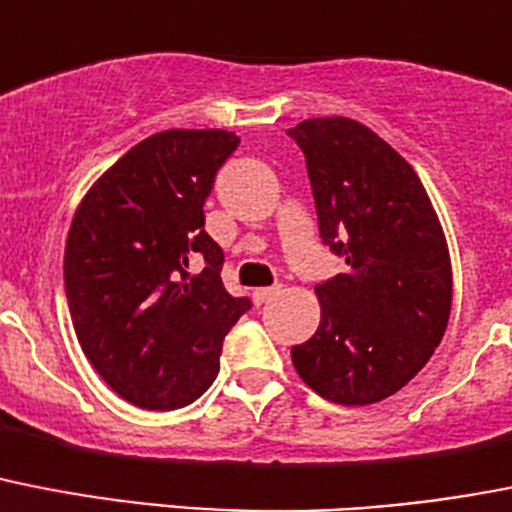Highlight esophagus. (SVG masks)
I'll use <instances>...</instances> for the list:
<instances>
[{
  "label": "esophagus",
  "instance_id": "obj_1",
  "mask_svg": "<svg viewBox=\"0 0 512 512\" xmlns=\"http://www.w3.org/2000/svg\"><path fill=\"white\" fill-rule=\"evenodd\" d=\"M277 292H279V287H259V290H253V303L264 305L266 300H272Z\"/></svg>",
  "mask_w": 512,
  "mask_h": 512
}]
</instances>
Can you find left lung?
I'll use <instances>...</instances> for the list:
<instances>
[{"label":"left lung","instance_id":"8db88e82","mask_svg":"<svg viewBox=\"0 0 512 512\" xmlns=\"http://www.w3.org/2000/svg\"><path fill=\"white\" fill-rule=\"evenodd\" d=\"M290 137L305 155L321 240L349 266L316 285L321 323L292 347V365L323 399L375 404L412 381L445 334L443 227L412 165L360 121L308 119Z\"/></svg>","mask_w":512,"mask_h":512}]
</instances>
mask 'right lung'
Returning a JSON list of instances; mask_svg holds the SVG:
<instances>
[{
    "label": "right lung",
    "mask_w": 512,
    "mask_h": 512,
    "mask_svg": "<svg viewBox=\"0 0 512 512\" xmlns=\"http://www.w3.org/2000/svg\"><path fill=\"white\" fill-rule=\"evenodd\" d=\"M240 139L168 129L93 183L64 248V290L100 378L142 409H181L220 373L222 339L251 308L222 285V248L204 230L214 176ZM199 252L205 269L188 274Z\"/></svg>",
    "instance_id": "obj_1"
}]
</instances>
